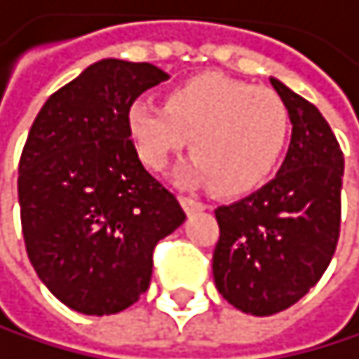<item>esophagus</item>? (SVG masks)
Returning <instances> with one entry per match:
<instances>
[{"label":"esophagus","mask_w":359,"mask_h":359,"mask_svg":"<svg viewBox=\"0 0 359 359\" xmlns=\"http://www.w3.org/2000/svg\"><path fill=\"white\" fill-rule=\"evenodd\" d=\"M180 203H182V208L186 210V215H193V212H199V210H203L206 206L199 201V199H195V197H180Z\"/></svg>","instance_id":"obj_1"}]
</instances>
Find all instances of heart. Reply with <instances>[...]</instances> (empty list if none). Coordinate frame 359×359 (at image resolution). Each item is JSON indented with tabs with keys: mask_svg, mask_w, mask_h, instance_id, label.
Here are the masks:
<instances>
[{
	"mask_svg": "<svg viewBox=\"0 0 359 359\" xmlns=\"http://www.w3.org/2000/svg\"><path fill=\"white\" fill-rule=\"evenodd\" d=\"M127 131L137 158L153 170L164 168L193 137L195 156L177 175L237 197L272 175L290 137V111L267 87L201 74L170 89L164 104L131 102Z\"/></svg>",
	"mask_w": 359,
	"mask_h": 359,
	"instance_id": "b5f03b06",
	"label": "heart"
}]
</instances>
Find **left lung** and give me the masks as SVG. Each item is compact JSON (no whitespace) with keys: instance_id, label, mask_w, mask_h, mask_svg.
Masks as SVG:
<instances>
[{"instance_id":"obj_1","label":"left lung","mask_w":359,"mask_h":359,"mask_svg":"<svg viewBox=\"0 0 359 359\" xmlns=\"http://www.w3.org/2000/svg\"><path fill=\"white\" fill-rule=\"evenodd\" d=\"M270 83L292 120L287 156L263 189L215 210V285L252 316L298 303L325 274L340 237V144L316 104L278 79Z\"/></svg>"}]
</instances>
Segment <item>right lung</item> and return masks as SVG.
I'll list each match as a JSON object with an SVG mask.
<instances>
[{
	"label": "right lung",
	"instance_id": "right-lung-1",
	"mask_svg": "<svg viewBox=\"0 0 359 359\" xmlns=\"http://www.w3.org/2000/svg\"><path fill=\"white\" fill-rule=\"evenodd\" d=\"M166 79L151 63L102 59L54 92L28 133L17 182L28 259L79 313L133 305L149 290L153 248L186 219L127 131L131 102Z\"/></svg>",
	"mask_w": 359,
	"mask_h": 359
}]
</instances>
